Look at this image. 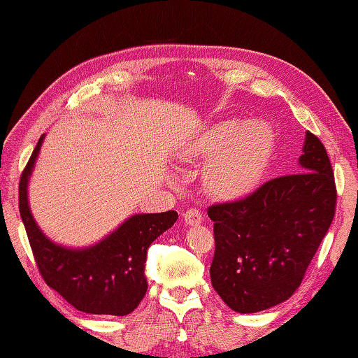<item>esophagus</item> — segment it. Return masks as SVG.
Segmentation results:
<instances>
[{"label": "esophagus", "instance_id": "1", "mask_svg": "<svg viewBox=\"0 0 358 358\" xmlns=\"http://www.w3.org/2000/svg\"><path fill=\"white\" fill-rule=\"evenodd\" d=\"M183 218H185V222H186L189 226H196V224H200V223L203 222L201 212H200L199 209H195V208L187 209V210L185 212V214H183Z\"/></svg>", "mask_w": 358, "mask_h": 358}]
</instances>
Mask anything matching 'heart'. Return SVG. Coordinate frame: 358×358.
<instances>
[{
  "instance_id": "obj_1",
  "label": "heart",
  "mask_w": 358,
  "mask_h": 358,
  "mask_svg": "<svg viewBox=\"0 0 358 358\" xmlns=\"http://www.w3.org/2000/svg\"><path fill=\"white\" fill-rule=\"evenodd\" d=\"M275 143V132L263 120L245 124L224 120L194 136L183 148V158L189 163H208L203 185L212 199L237 203L249 199L262 185Z\"/></svg>"
}]
</instances>
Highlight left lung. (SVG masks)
Returning a JSON list of instances; mask_svg holds the SVG:
<instances>
[{
  "instance_id": "obj_1",
  "label": "left lung",
  "mask_w": 358,
  "mask_h": 358,
  "mask_svg": "<svg viewBox=\"0 0 358 358\" xmlns=\"http://www.w3.org/2000/svg\"><path fill=\"white\" fill-rule=\"evenodd\" d=\"M300 172L273 178L249 199L214 204L210 281L235 313L283 303L301 285L336 214L337 191L323 143L306 132Z\"/></svg>"
}]
</instances>
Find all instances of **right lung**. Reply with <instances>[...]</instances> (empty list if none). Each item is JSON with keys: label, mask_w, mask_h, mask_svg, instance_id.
I'll list each match as a JSON object with an SVG mask.
<instances>
[{"label": "right lung", "mask_w": 358, "mask_h": 358, "mask_svg": "<svg viewBox=\"0 0 358 358\" xmlns=\"http://www.w3.org/2000/svg\"><path fill=\"white\" fill-rule=\"evenodd\" d=\"M40 136L20 178V215L35 262L48 286L75 309L98 315H127L148 291L144 275L148 248L177 222L175 210L135 214L100 243L85 249L50 241L30 212L27 185L40 154Z\"/></svg>", "instance_id": "add662e5"}]
</instances>
